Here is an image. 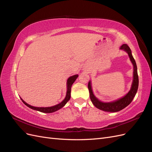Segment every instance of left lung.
I'll use <instances>...</instances> for the list:
<instances>
[{"label": "left lung", "mask_w": 152, "mask_h": 152, "mask_svg": "<svg viewBox=\"0 0 152 152\" xmlns=\"http://www.w3.org/2000/svg\"><path fill=\"white\" fill-rule=\"evenodd\" d=\"M120 49L124 50H125L126 52H127L132 63L133 66H134V72H133V81H132L131 90L129 91V93L126 96H124V97L118 99V100L114 101V102H110V103H104V102H101V101H99L98 99H97L95 97V96L93 94V90H92L91 82L89 81L88 83L89 96H90V99L91 100L92 103H93V104L96 108L99 110H103V111H105V112H117L124 109V108H126L127 106H128L132 102L133 98H134V96L137 93V89H138L139 79H138V75H137V66H136V63L132 55L131 50L130 48L126 44L122 45V46L120 48Z\"/></svg>", "instance_id": "obj_1"}]
</instances>
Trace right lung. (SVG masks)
I'll return each mask as SVG.
<instances>
[{"label": "right lung", "instance_id": "add662e5", "mask_svg": "<svg viewBox=\"0 0 152 152\" xmlns=\"http://www.w3.org/2000/svg\"><path fill=\"white\" fill-rule=\"evenodd\" d=\"M78 75H73L72 77H70L67 80V82H66V87H67V91H66V97L64 99V100L62 102H61L60 103H59L56 105L53 106V107H33V106H31L28 104H27L25 102H24L23 100L22 99L21 101L23 102L25 105H26L27 107L35 110H37V111H39L40 112H42V113H53L57 111V110H59L60 108H61L62 107H63L66 104V103L68 102L69 100L70 99V93H71V87L72 84H73V82L75 81V80L77 79V78L78 77Z\"/></svg>", "mask_w": 152, "mask_h": 152}]
</instances>
